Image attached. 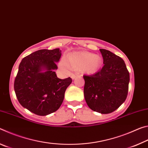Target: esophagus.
Wrapping results in <instances>:
<instances>
[{"label":"esophagus","instance_id":"esophagus-1","mask_svg":"<svg viewBox=\"0 0 148 148\" xmlns=\"http://www.w3.org/2000/svg\"><path fill=\"white\" fill-rule=\"evenodd\" d=\"M77 76V74H72V75H71V78H72V79H74L75 78H76Z\"/></svg>","mask_w":148,"mask_h":148}]
</instances>
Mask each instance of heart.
Instances as JSON below:
<instances>
[{
  "label": "heart",
  "mask_w": 148,
  "mask_h": 148,
  "mask_svg": "<svg viewBox=\"0 0 148 148\" xmlns=\"http://www.w3.org/2000/svg\"><path fill=\"white\" fill-rule=\"evenodd\" d=\"M61 66L65 70L83 69L87 74H94L101 69L102 59L98 55L86 52H74L69 55L67 61L62 59Z\"/></svg>",
  "instance_id": "1"
}]
</instances>
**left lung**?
<instances>
[{
	"label": "left lung",
	"mask_w": 148,
	"mask_h": 148,
	"mask_svg": "<svg viewBox=\"0 0 148 148\" xmlns=\"http://www.w3.org/2000/svg\"><path fill=\"white\" fill-rule=\"evenodd\" d=\"M104 66L91 76L84 75V97L92 110L110 114L123 103L127 97L129 72L121 57L104 49H100Z\"/></svg>",
	"instance_id": "left-lung-1"
}]
</instances>
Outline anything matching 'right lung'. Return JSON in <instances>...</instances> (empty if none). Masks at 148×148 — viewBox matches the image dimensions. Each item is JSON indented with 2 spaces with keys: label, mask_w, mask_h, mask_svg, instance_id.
<instances>
[{
  "label": "right lung",
  "mask_w": 148,
  "mask_h": 148,
  "mask_svg": "<svg viewBox=\"0 0 148 148\" xmlns=\"http://www.w3.org/2000/svg\"><path fill=\"white\" fill-rule=\"evenodd\" d=\"M61 50L40 49L24 57L14 82V91L20 104L38 116L57 111L64 92L72 83L71 77L59 79L55 70Z\"/></svg>",
  "instance_id": "add662e5"
}]
</instances>
